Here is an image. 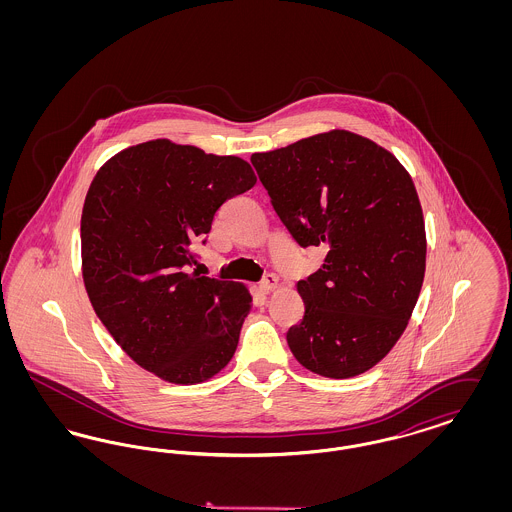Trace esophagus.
I'll return each mask as SVG.
<instances>
[{"mask_svg":"<svg viewBox=\"0 0 512 512\" xmlns=\"http://www.w3.org/2000/svg\"><path fill=\"white\" fill-rule=\"evenodd\" d=\"M259 288H261V292H272V290H276V288H278V276L267 274V278L259 284Z\"/></svg>","mask_w":512,"mask_h":512,"instance_id":"34e87169","label":"esophagus"}]
</instances>
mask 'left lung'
Instances as JSON below:
<instances>
[{"mask_svg":"<svg viewBox=\"0 0 512 512\" xmlns=\"http://www.w3.org/2000/svg\"><path fill=\"white\" fill-rule=\"evenodd\" d=\"M251 163L295 242L324 245V265L297 282L305 303L286 340L324 378L378 365L405 332L426 270V228L397 157L349 130L253 153Z\"/></svg>","mask_w":512,"mask_h":512,"instance_id":"8db88e82","label":"left lung"}]
</instances>
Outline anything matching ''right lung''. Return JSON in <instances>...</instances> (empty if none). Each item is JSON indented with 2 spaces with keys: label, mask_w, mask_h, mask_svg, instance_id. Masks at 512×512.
<instances>
[{
  "label": "right lung",
  "mask_w": 512,
  "mask_h": 512,
  "mask_svg": "<svg viewBox=\"0 0 512 512\" xmlns=\"http://www.w3.org/2000/svg\"><path fill=\"white\" fill-rule=\"evenodd\" d=\"M255 182L240 157L159 138L113 155L88 188L84 288L122 351L165 382L201 384L236 353L251 293L188 265L220 205Z\"/></svg>",
  "instance_id": "right-lung-1"
}]
</instances>
